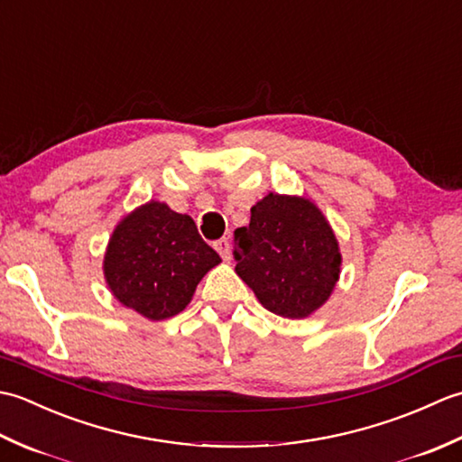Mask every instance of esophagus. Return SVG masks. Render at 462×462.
Wrapping results in <instances>:
<instances>
[{
	"mask_svg": "<svg viewBox=\"0 0 462 462\" xmlns=\"http://www.w3.org/2000/svg\"><path fill=\"white\" fill-rule=\"evenodd\" d=\"M214 248H216V252H218L224 260H230V258H232V252H230V240H228V238H220V240H216V242H214Z\"/></svg>",
	"mask_w": 462,
	"mask_h": 462,
	"instance_id": "34e87169",
	"label": "esophagus"
}]
</instances>
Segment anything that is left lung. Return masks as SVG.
<instances>
[{
  "label": "left lung",
  "instance_id": "8db88e82",
  "mask_svg": "<svg viewBox=\"0 0 462 462\" xmlns=\"http://www.w3.org/2000/svg\"><path fill=\"white\" fill-rule=\"evenodd\" d=\"M250 224L234 232L236 273L268 311L301 319L319 310L339 280L336 234L316 204L301 196H263Z\"/></svg>",
  "mask_w": 462,
  "mask_h": 462
}]
</instances>
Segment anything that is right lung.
Instances as JSON below:
<instances>
[{"instance_id": "1", "label": "right lung", "mask_w": 462, "mask_h": 462, "mask_svg": "<svg viewBox=\"0 0 462 462\" xmlns=\"http://www.w3.org/2000/svg\"><path fill=\"white\" fill-rule=\"evenodd\" d=\"M220 262L189 214L151 200L116 224L103 272L123 306L161 321L189 306L199 282Z\"/></svg>"}]
</instances>
